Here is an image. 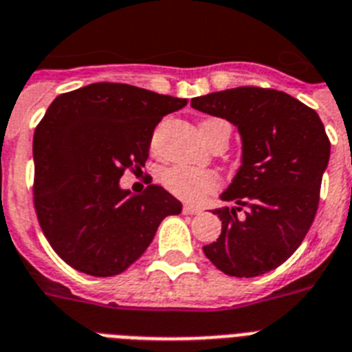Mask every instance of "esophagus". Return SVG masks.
I'll use <instances>...</instances> for the list:
<instances>
[{"mask_svg":"<svg viewBox=\"0 0 352 352\" xmlns=\"http://www.w3.org/2000/svg\"><path fill=\"white\" fill-rule=\"evenodd\" d=\"M201 208L199 206H193V204H184V208H182V213H186V215H199L201 213Z\"/></svg>","mask_w":352,"mask_h":352,"instance_id":"34e87169","label":"esophagus"}]
</instances>
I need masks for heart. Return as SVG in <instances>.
Returning a JSON list of instances; mask_svg holds the SVG:
<instances>
[{"label": "heart", "mask_w": 352, "mask_h": 352, "mask_svg": "<svg viewBox=\"0 0 352 352\" xmlns=\"http://www.w3.org/2000/svg\"><path fill=\"white\" fill-rule=\"evenodd\" d=\"M228 122L222 119H206L201 124L202 135L210 133L219 126H224ZM162 182L171 193L177 197L188 199V201H199L210 191H213L219 186V175L211 170H197V168L188 166H173L168 168L162 173Z\"/></svg>", "instance_id": "heart-1"}]
</instances>
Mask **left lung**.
I'll use <instances>...</instances> for the list:
<instances>
[{
    "label": "left lung",
    "instance_id": "obj_1",
    "mask_svg": "<svg viewBox=\"0 0 352 352\" xmlns=\"http://www.w3.org/2000/svg\"><path fill=\"white\" fill-rule=\"evenodd\" d=\"M191 107L235 124L242 139L241 168L221 195L235 206L213 211L222 233L202 248L204 255L239 278L276 270L302 244L318 210L331 155L318 113L289 94L256 87L193 97Z\"/></svg>",
    "mask_w": 352,
    "mask_h": 352
}]
</instances>
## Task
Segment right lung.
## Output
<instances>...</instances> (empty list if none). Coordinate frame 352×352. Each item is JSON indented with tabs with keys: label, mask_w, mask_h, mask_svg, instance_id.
Wrapping results in <instances>:
<instances>
[{
	"label": "right lung",
	"mask_w": 352,
	"mask_h": 352,
	"mask_svg": "<svg viewBox=\"0 0 352 352\" xmlns=\"http://www.w3.org/2000/svg\"><path fill=\"white\" fill-rule=\"evenodd\" d=\"M186 99L121 82L61 94L34 131V206L47 241L74 270L113 276L146 251L182 204L161 186L130 195L119 181L144 166L153 130Z\"/></svg>",
	"instance_id": "add662e5"
}]
</instances>
